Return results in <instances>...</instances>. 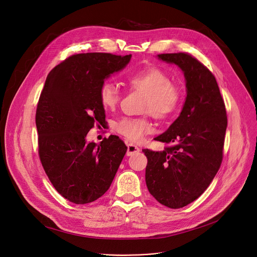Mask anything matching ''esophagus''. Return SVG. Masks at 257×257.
Segmentation results:
<instances>
[{
    "label": "esophagus",
    "mask_w": 257,
    "mask_h": 257,
    "mask_svg": "<svg viewBox=\"0 0 257 257\" xmlns=\"http://www.w3.org/2000/svg\"><path fill=\"white\" fill-rule=\"evenodd\" d=\"M139 152H141V149L136 147L135 145H133V144H128L127 145V156H132V155L137 154Z\"/></svg>",
    "instance_id": "esophagus-1"
}]
</instances>
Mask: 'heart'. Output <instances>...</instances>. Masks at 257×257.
Instances as JSON below:
<instances>
[{"label":"heart","instance_id":"heart-1","mask_svg":"<svg viewBox=\"0 0 257 257\" xmlns=\"http://www.w3.org/2000/svg\"><path fill=\"white\" fill-rule=\"evenodd\" d=\"M128 84L137 90L148 93L145 109L157 118H168L176 112L182 100L181 90L171 83V78L162 69L151 66L134 71L127 77ZM99 99L103 107L113 108L121 99L119 87L111 81H105L99 88ZM114 129L131 142H141L151 130L150 122L145 118H122L114 124Z\"/></svg>","mask_w":257,"mask_h":257}]
</instances>
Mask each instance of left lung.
Here are the masks:
<instances>
[{
	"label": "left lung",
	"instance_id": "obj_1",
	"mask_svg": "<svg viewBox=\"0 0 257 257\" xmlns=\"http://www.w3.org/2000/svg\"><path fill=\"white\" fill-rule=\"evenodd\" d=\"M184 75L186 97L178 118L155 141L170 145L162 152L143 150L148 158L146 182L162 205L182 208L198 199L216 175L227 126L215 77L188 53L159 54Z\"/></svg>",
	"mask_w": 257,
	"mask_h": 257
}]
</instances>
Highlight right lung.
Wrapping results in <instances>:
<instances>
[{
	"instance_id": "add662e5",
	"label": "right lung",
	"mask_w": 257,
	"mask_h": 257,
	"mask_svg": "<svg viewBox=\"0 0 257 257\" xmlns=\"http://www.w3.org/2000/svg\"><path fill=\"white\" fill-rule=\"evenodd\" d=\"M131 54L82 53L56 65L46 79L37 106L39 156L55 190L69 202L88 204L108 189L127 152L115 136L100 144L86 136L105 121L99 88L129 63Z\"/></svg>"
}]
</instances>
